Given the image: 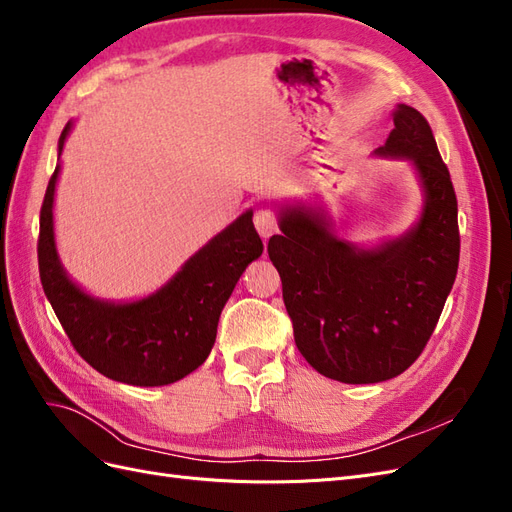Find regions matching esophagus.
<instances>
[{"mask_svg":"<svg viewBox=\"0 0 512 512\" xmlns=\"http://www.w3.org/2000/svg\"><path fill=\"white\" fill-rule=\"evenodd\" d=\"M254 224H256L258 235H260L262 239H265V241L277 230L275 213H273L271 209H258V211L254 213Z\"/></svg>","mask_w":512,"mask_h":512,"instance_id":"34e87169","label":"esophagus"}]
</instances>
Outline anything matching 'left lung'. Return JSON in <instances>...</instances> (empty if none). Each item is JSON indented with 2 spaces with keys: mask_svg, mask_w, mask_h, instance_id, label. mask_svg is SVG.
<instances>
[{
  "mask_svg": "<svg viewBox=\"0 0 512 512\" xmlns=\"http://www.w3.org/2000/svg\"><path fill=\"white\" fill-rule=\"evenodd\" d=\"M393 123L374 156L416 170L423 209L412 228L363 247L339 237L322 207L299 200L277 209L282 235L267 247L299 352L346 384L404 374L436 329L459 265L457 196L436 138L408 104H397Z\"/></svg>",
  "mask_w": 512,
  "mask_h": 512,
  "instance_id": "1",
  "label": "left lung"
}]
</instances>
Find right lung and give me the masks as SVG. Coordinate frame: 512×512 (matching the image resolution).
<instances>
[{
	"mask_svg": "<svg viewBox=\"0 0 512 512\" xmlns=\"http://www.w3.org/2000/svg\"><path fill=\"white\" fill-rule=\"evenodd\" d=\"M74 123L68 121L57 151ZM59 160V158H57ZM61 162L40 209V282L72 346L102 376L132 386L173 384L207 361L220 314L241 273L262 254V241L247 209L156 292L143 299L104 301L70 280L55 243L53 205Z\"/></svg>",
	"mask_w": 512,
	"mask_h": 512,
	"instance_id": "obj_1",
	"label": "right lung"
}]
</instances>
